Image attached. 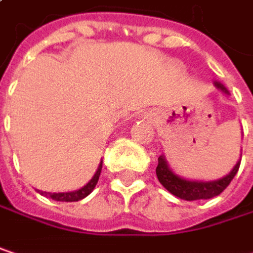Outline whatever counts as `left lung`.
Wrapping results in <instances>:
<instances>
[{"label": "left lung", "mask_w": 253, "mask_h": 253, "mask_svg": "<svg viewBox=\"0 0 253 253\" xmlns=\"http://www.w3.org/2000/svg\"><path fill=\"white\" fill-rule=\"evenodd\" d=\"M215 86L218 89H221L224 93H228V90L220 83V82H214ZM240 161L234 166V169L228 173L227 176L223 178L214 180V181H192V180H186L181 178L171 171V169L169 167L166 157L161 155L158 158V166H157V177L160 180V183L174 196L184 199V201H198V199H211L214 196H218L228 184L230 181L234 178L237 170H239Z\"/></svg>", "instance_id": "left-lung-1"}]
</instances>
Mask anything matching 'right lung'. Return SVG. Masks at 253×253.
Segmentation results:
<instances>
[{"label": "right lung", "instance_id": "1", "mask_svg": "<svg viewBox=\"0 0 253 253\" xmlns=\"http://www.w3.org/2000/svg\"><path fill=\"white\" fill-rule=\"evenodd\" d=\"M101 170H102V161L95 173V176L92 177L89 180V183H86L83 187H80L79 190H75V192H66V193H49V192H41L38 190L41 195H45L46 198H51L54 201H60V202H76V201H80L83 198H86L96 186L98 183V178H99V174H101Z\"/></svg>", "mask_w": 253, "mask_h": 253}]
</instances>
